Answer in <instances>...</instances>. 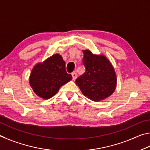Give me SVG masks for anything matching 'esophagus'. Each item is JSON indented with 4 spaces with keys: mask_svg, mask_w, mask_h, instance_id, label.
<instances>
[{
    "mask_svg": "<svg viewBox=\"0 0 150 150\" xmlns=\"http://www.w3.org/2000/svg\"><path fill=\"white\" fill-rule=\"evenodd\" d=\"M72 80H75L76 79V78H77L76 73V72H72Z\"/></svg>",
    "mask_w": 150,
    "mask_h": 150,
    "instance_id": "34e87169",
    "label": "esophagus"
}]
</instances>
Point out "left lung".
Listing matches in <instances>:
<instances>
[{"label":"left lung","mask_w":150,"mask_h":150,"mask_svg":"<svg viewBox=\"0 0 150 150\" xmlns=\"http://www.w3.org/2000/svg\"><path fill=\"white\" fill-rule=\"evenodd\" d=\"M83 52L82 63L86 71L77 78L76 83L83 95L91 100H103L111 96L116 88L114 68L103 55L93 54L89 50Z\"/></svg>","instance_id":"1"}]
</instances>
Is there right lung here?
<instances>
[{
    "mask_svg": "<svg viewBox=\"0 0 150 150\" xmlns=\"http://www.w3.org/2000/svg\"><path fill=\"white\" fill-rule=\"evenodd\" d=\"M72 78L70 74L67 72L62 57L56 54L35 65L31 71L30 83L37 95L43 99H49Z\"/></svg>",
    "mask_w": 150,
    "mask_h": 150,
    "instance_id": "1",
    "label": "right lung"
}]
</instances>
